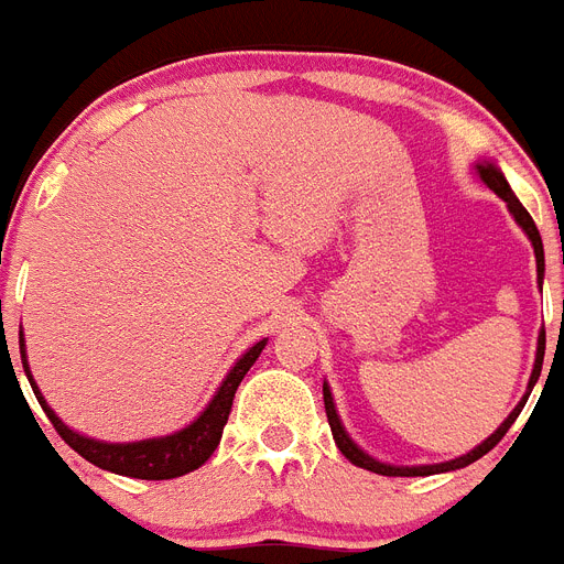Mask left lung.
Returning a JSON list of instances; mask_svg holds the SVG:
<instances>
[{
    "label": "left lung",
    "instance_id": "1",
    "mask_svg": "<svg viewBox=\"0 0 564 564\" xmlns=\"http://www.w3.org/2000/svg\"><path fill=\"white\" fill-rule=\"evenodd\" d=\"M475 174L480 180H484V186H489L495 192V195L501 197L503 204H507V209H510V215L516 218V224L521 229H524V236L530 238V245H533V253H535V282H539V288H542V279H544V247H542V236H539V229H535L533 218H530V212L521 206V200H518L516 195H512L510 183H507V177H503V171L498 169V162L492 160H477L475 162ZM542 360H544V328L539 332V346H535V364H533V372H530V381H527V393L521 395V402L512 408V413L507 419H503L501 425H498V431L495 434H489L480 445H475L471 452L460 454V457H454V460H445V463H425V466H393V463H381L376 460L372 454H367L364 448H360L358 443H355L352 436L346 434L344 422H340V416H337V408H335V395H332V390H328V384L323 381V402H326V416H328V427H332V436H335V445L340 448V454H344L346 460L355 463L358 468H367V471H376V475H387V477H427V475H443V471H454V468H463L468 466V463L480 460L486 452H492L495 445L501 443V436L510 431V425L518 419V413H521V408L527 404V399H530V393H533L535 381H539V376H542Z\"/></svg>",
    "mask_w": 564,
    "mask_h": 564
}]
</instances>
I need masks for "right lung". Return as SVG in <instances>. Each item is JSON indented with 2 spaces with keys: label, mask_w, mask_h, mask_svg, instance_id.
Returning a JSON list of instances; mask_svg holds the SVG:
<instances>
[{
  "label": "right lung",
  "mask_w": 564,
  "mask_h": 564,
  "mask_svg": "<svg viewBox=\"0 0 564 564\" xmlns=\"http://www.w3.org/2000/svg\"><path fill=\"white\" fill-rule=\"evenodd\" d=\"M264 346H268V337L250 346V349L229 367V372L224 376V381H220V387L209 399V404H206L186 427H180V431L165 436L137 440V443H104V440H93V436L87 434H78L75 427L66 425V422L54 413L52 404L46 402V395L40 393L37 381L31 376L29 355H25V337L22 335L20 358L22 369H25V378H29L31 390L37 395L40 408L46 410L48 422H52L54 431H57L84 460L104 468V471H112V475L137 477V480H171V477L195 471V468L204 466L212 454H215V448H218L220 443V434H224V425H227L229 419V410H232V399H236L238 384H241V378L247 376V369L253 367Z\"/></svg>",
  "instance_id": "1"
}]
</instances>
